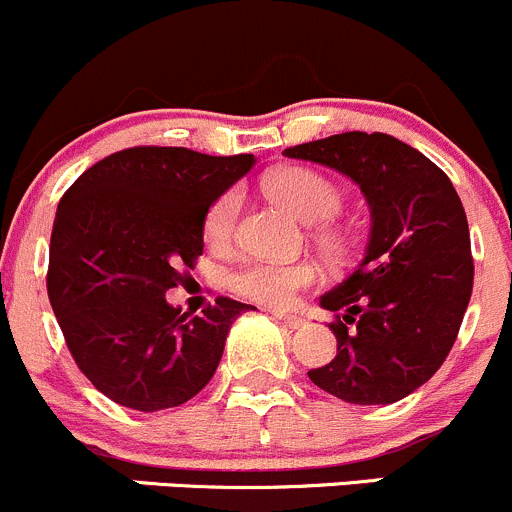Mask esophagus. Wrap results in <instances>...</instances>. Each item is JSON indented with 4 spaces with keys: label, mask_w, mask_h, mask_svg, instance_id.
<instances>
[{
    "label": "esophagus",
    "mask_w": 512,
    "mask_h": 512,
    "mask_svg": "<svg viewBox=\"0 0 512 512\" xmlns=\"http://www.w3.org/2000/svg\"><path fill=\"white\" fill-rule=\"evenodd\" d=\"M275 314V319H280V324H285L287 329H299V327H304V319L302 317H297V314H287V312H272Z\"/></svg>",
    "instance_id": "1"
}]
</instances>
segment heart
I'll use <instances>...</instances> for the list:
<instances>
[{"instance_id":"1","label":"heart","mask_w":512,"mask_h":512,"mask_svg":"<svg viewBox=\"0 0 512 512\" xmlns=\"http://www.w3.org/2000/svg\"><path fill=\"white\" fill-rule=\"evenodd\" d=\"M265 190L275 203L287 208L304 223H314V240L332 255L347 247V237L337 225L329 223L342 205V190L332 178L307 165H287L267 175ZM240 195L227 190L208 208L203 220V235L210 247H227L235 237ZM319 280V267L314 262H270L250 260L230 272L227 285L240 297L252 302L287 307L299 292Z\"/></svg>"}]
</instances>
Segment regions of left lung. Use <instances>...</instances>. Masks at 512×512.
Here are the masks:
<instances>
[{
	"instance_id": "1",
	"label": "left lung",
	"mask_w": 512,
	"mask_h": 512,
	"mask_svg": "<svg viewBox=\"0 0 512 512\" xmlns=\"http://www.w3.org/2000/svg\"><path fill=\"white\" fill-rule=\"evenodd\" d=\"M285 156L356 180L374 223L364 260L322 297L337 356L309 379L349 404H394L441 369L471 299L461 198L433 160L386 133H337Z\"/></svg>"
}]
</instances>
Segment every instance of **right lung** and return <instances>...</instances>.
<instances>
[{
    "label": "right lung",
    "mask_w": 512,
    "mask_h": 512,
    "mask_svg": "<svg viewBox=\"0 0 512 512\" xmlns=\"http://www.w3.org/2000/svg\"><path fill=\"white\" fill-rule=\"evenodd\" d=\"M255 156L136 146L98 160L61 198L46 292L81 374L116 404L163 411L213 379L250 304L218 297L200 317L165 302L203 255L210 205Z\"/></svg>",
    "instance_id": "obj_1"
}]
</instances>
